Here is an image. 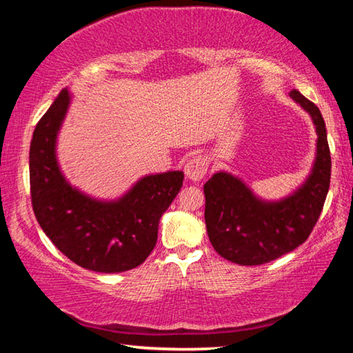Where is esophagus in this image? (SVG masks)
Returning <instances> with one entry per match:
<instances>
[{
	"mask_svg": "<svg viewBox=\"0 0 353 353\" xmlns=\"http://www.w3.org/2000/svg\"><path fill=\"white\" fill-rule=\"evenodd\" d=\"M185 176L190 181H201L202 177L207 174L208 170V160L202 155H196V157H191L187 165H185Z\"/></svg>",
	"mask_w": 353,
	"mask_h": 353,
	"instance_id": "obj_1",
	"label": "esophagus"
}]
</instances>
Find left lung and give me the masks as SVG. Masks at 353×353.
<instances>
[{"instance_id": "8db88e82", "label": "left lung", "mask_w": 353, "mask_h": 353, "mask_svg": "<svg viewBox=\"0 0 353 353\" xmlns=\"http://www.w3.org/2000/svg\"><path fill=\"white\" fill-rule=\"evenodd\" d=\"M290 97L312 117L318 135L305 181L277 201L261 199L227 171L214 172L204 185L208 238L221 256L236 265H263L294 250L312 234L324 207L332 171L324 118L297 90Z\"/></svg>"}]
</instances>
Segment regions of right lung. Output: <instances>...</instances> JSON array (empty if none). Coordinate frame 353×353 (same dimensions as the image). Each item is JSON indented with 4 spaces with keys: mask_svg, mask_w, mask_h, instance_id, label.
<instances>
[{
    "mask_svg": "<svg viewBox=\"0 0 353 353\" xmlns=\"http://www.w3.org/2000/svg\"><path fill=\"white\" fill-rule=\"evenodd\" d=\"M71 104L63 88L35 126L29 149L32 208L52 244L94 272L134 270L157 243L159 221L182 188L183 171L148 174L118 199H97L71 185L57 160V137Z\"/></svg>",
    "mask_w": 353,
    "mask_h": 353,
    "instance_id": "right-lung-1",
    "label": "right lung"
}]
</instances>
